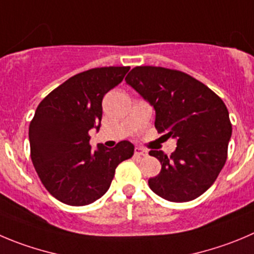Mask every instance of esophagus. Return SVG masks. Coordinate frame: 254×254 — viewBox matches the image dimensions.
Here are the masks:
<instances>
[{
	"mask_svg": "<svg viewBox=\"0 0 254 254\" xmlns=\"http://www.w3.org/2000/svg\"><path fill=\"white\" fill-rule=\"evenodd\" d=\"M135 155L146 156V155H148V151H146L145 149L140 148V146H136V148H135Z\"/></svg>",
	"mask_w": 254,
	"mask_h": 254,
	"instance_id": "esophagus-1",
	"label": "esophagus"
}]
</instances>
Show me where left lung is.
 Returning <instances> with one entry per match:
<instances>
[{
    "label": "left lung",
    "instance_id": "left-lung-1",
    "mask_svg": "<svg viewBox=\"0 0 254 254\" xmlns=\"http://www.w3.org/2000/svg\"><path fill=\"white\" fill-rule=\"evenodd\" d=\"M125 81L155 109L156 130L177 139L172 155L149 151L162 164L148 181L151 190L178 203L202 195L226 164L232 136L226 104L203 82L172 68L136 66Z\"/></svg>",
    "mask_w": 254,
    "mask_h": 254
}]
</instances>
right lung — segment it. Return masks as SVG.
I'll use <instances>...</instances> for the list:
<instances>
[{
    "mask_svg": "<svg viewBox=\"0 0 254 254\" xmlns=\"http://www.w3.org/2000/svg\"><path fill=\"white\" fill-rule=\"evenodd\" d=\"M129 66L80 72L39 104L28 127L31 159L50 194L68 205L94 203L108 191L116 167L131 158L134 145H90L89 130L100 129L104 95L123 81Z\"/></svg>",
    "mask_w": 254,
    "mask_h": 254,
    "instance_id": "obj_1",
    "label": "right lung"
}]
</instances>
